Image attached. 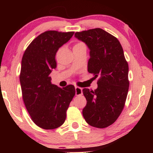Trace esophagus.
<instances>
[{
    "label": "esophagus",
    "mask_w": 153,
    "mask_h": 153,
    "mask_svg": "<svg viewBox=\"0 0 153 153\" xmlns=\"http://www.w3.org/2000/svg\"><path fill=\"white\" fill-rule=\"evenodd\" d=\"M75 94H76V95H82V88L78 86L75 87Z\"/></svg>",
    "instance_id": "34e87169"
}]
</instances>
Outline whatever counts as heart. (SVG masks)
I'll list each match as a JSON object with an SVG mask.
<instances>
[{
  "instance_id": "obj_1",
  "label": "heart",
  "mask_w": 153,
  "mask_h": 153,
  "mask_svg": "<svg viewBox=\"0 0 153 153\" xmlns=\"http://www.w3.org/2000/svg\"><path fill=\"white\" fill-rule=\"evenodd\" d=\"M79 44H81V43H79V44H76V45H79Z\"/></svg>"
}]
</instances>
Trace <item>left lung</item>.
<instances>
[{
    "label": "left lung",
    "instance_id": "1",
    "mask_svg": "<svg viewBox=\"0 0 153 153\" xmlns=\"http://www.w3.org/2000/svg\"><path fill=\"white\" fill-rule=\"evenodd\" d=\"M74 37L90 49L88 72L100 77L97 89H83L87 101L83 116L91 126L105 128L124 108L129 85L128 63L118 39L101 28L76 32Z\"/></svg>",
    "mask_w": 153,
    "mask_h": 153
}]
</instances>
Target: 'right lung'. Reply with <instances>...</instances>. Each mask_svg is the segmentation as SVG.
Instances as JSON below:
<instances>
[{"mask_svg":"<svg viewBox=\"0 0 153 153\" xmlns=\"http://www.w3.org/2000/svg\"><path fill=\"white\" fill-rule=\"evenodd\" d=\"M74 33L46 31L33 39L23 56L19 77L23 100L31 119L42 129L63 124L75 95L74 85L61 88L52 84L49 76L56 68V52Z\"/></svg>","mask_w":153,"mask_h":153,"instance_id":"1","label":"right lung"}]
</instances>
